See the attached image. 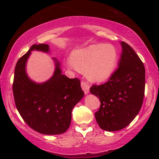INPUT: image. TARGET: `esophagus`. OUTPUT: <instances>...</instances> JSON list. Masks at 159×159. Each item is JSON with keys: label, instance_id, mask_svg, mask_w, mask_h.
<instances>
[{"label": "esophagus", "instance_id": "obj_1", "mask_svg": "<svg viewBox=\"0 0 159 159\" xmlns=\"http://www.w3.org/2000/svg\"><path fill=\"white\" fill-rule=\"evenodd\" d=\"M81 87L82 90H84V92L85 94H88L90 92V86L88 85V84L85 82H81Z\"/></svg>", "mask_w": 159, "mask_h": 159}]
</instances>
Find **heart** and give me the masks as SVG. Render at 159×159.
Returning a JSON list of instances; mask_svg holds the SVG:
<instances>
[{"label":"heart","instance_id":"obj_1","mask_svg":"<svg viewBox=\"0 0 159 159\" xmlns=\"http://www.w3.org/2000/svg\"><path fill=\"white\" fill-rule=\"evenodd\" d=\"M118 60V53L113 45L101 43L75 50L71 53V58L66 60V64L74 70H86L89 79L99 82L112 75Z\"/></svg>","mask_w":159,"mask_h":159}]
</instances>
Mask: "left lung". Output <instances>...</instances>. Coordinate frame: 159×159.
Returning <instances> with one entry per match:
<instances>
[{"mask_svg":"<svg viewBox=\"0 0 159 159\" xmlns=\"http://www.w3.org/2000/svg\"><path fill=\"white\" fill-rule=\"evenodd\" d=\"M120 44L122 52L118 68L108 82L90 89L101 101L95 114L97 123L108 132L122 129L132 122L142 107L145 93L143 63L127 43Z\"/></svg>","mask_w":159,"mask_h":159,"instance_id":"obj_1","label":"left lung"}]
</instances>
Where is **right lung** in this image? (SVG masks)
<instances>
[{
	"instance_id": "right-lung-1",
	"label": "right lung",
	"mask_w": 159,
	"mask_h": 159,
	"mask_svg": "<svg viewBox=\"0 0 159 159\" xmlns=\"http://www.w3.org/2000/svg\"><path fill=\"white\" fill-rule=\"evenodd\" d=\"M33 51L50 53L49 45H32L17 61L13 83L15 104L24 121L36 132L49 135L62 134L70 126L73 108L84 96L80 81L62 75L60 62L53 58V76L42 83L34 82L26 71L27 61Z\"/></svg>"
}]
</instances>
